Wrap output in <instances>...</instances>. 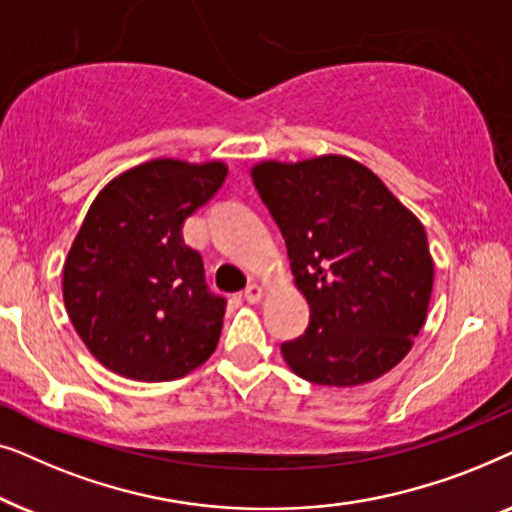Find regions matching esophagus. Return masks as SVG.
I'll return each mask as SVG.
<instances>
[{"label":"esophagus","instance_id":"34e87169","mask_svg":"<svg viewBox=\"0 0 512 512\" xmlns=\"http://www.w3.org/2000/svg\"><path fill=\"white\" fill-rule=\"evenodd\" d=\"M263 293H265V289L261 284H249L247 289H244V300H247V303H258V300L263 298Z\"/></svg>","mask_w":512,"mask_h":512}]
</instances>
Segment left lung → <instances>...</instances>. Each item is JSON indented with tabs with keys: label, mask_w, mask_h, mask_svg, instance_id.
Returning a JSON list of instances; mask_svg holds the SVG:
<instances>
[{
	"label": "left lung",
	"mask_w": 512,
	"mask_h": 512,
	"mask_svg": "<svg viewBox=\"0 0 512 512\" xmlns=\"http://www.w3.org/2000/svg\"><path fill=\"white\" fill-rule=\"evenodd\" d=\"M251 179L282 230L310 326L282 345L303 380L356 387L389 373L422 331L433 289L424 226L347 156L265 160Z\"/></svg>",
	"instance_id": "obj_1"
}]
</instances>
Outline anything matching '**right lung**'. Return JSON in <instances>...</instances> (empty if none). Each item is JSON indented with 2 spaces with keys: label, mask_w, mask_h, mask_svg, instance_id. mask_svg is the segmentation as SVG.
Wrapping results in <instances>:
<instances>
[{
  "label": "right lung",
  "mask_w": 512,
  "mask_h": 512,
  "mask_svg": "<svg viewBox=\"0 0 512 512\" xmlns=\"http://www.w3.org/2000/svg\"><path fill=\"white\" fill-rule=\"evenodd\" d=\"M221 160L156 158L97 193L62 270L69 319L111 373L167 382L202 366L219 345L226 298L205 284L184 221L219 191Z\"/></svg>",
  "instance_id": "1"
}]
</instances>
